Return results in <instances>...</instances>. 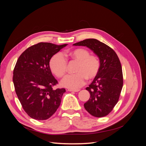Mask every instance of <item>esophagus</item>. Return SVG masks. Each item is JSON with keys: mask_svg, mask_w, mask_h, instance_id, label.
<instances>
[{"mask_svg": "<svg viewBox=\"0 0 146 146\" xmlns=\"http://www.w3.org/2000/svg\"><path fill=\"white\" fill-rule=\"evenodd\" d=\"M68 91H70V92H78L79 91H80V90H70V89H69V90H68Z\"/></svg>", "mask_w": 146, "mask_h": 146, "instance_id": "obj_1", "label": "esophagus"}]
</instances>
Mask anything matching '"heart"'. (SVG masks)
I'll return each instance as SVG.
<instances>
[{
  "instance_id": "obj_1",
  "label": "heart",
  "mask_w": 146,
  "mask_h": 146,
  "mask_svg": "<svg viewBox=\"0 0 146 146\" xmlns=\"http://www.w3.org/2000/svg\"><path fill=\"white\" fill-rule=\"evenodd\" d=\"M68 56L78 62L76 74L68 75L61 82L64 87L77 90L85 84L86 78L92 80L100 71V61L97 56L90 55V52L83 48H77L69 52ZM52 71L56 76L61 77L67 71L68 62L63 55L57 53L53 56L49 62Z\"/></svg>"
}]
</instances>
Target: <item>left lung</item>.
<instances>
[{
  "mask_svg": "<svg viewBox=\"0 0 146 146\" xmlns=\"http://www.w3.org/2000/svg\"><path fill=\"white\" fill-rule=\"evenodd\" d=\"M74 46H86L98 56L100 69L86 90L90 98L84 107L92 116L101 117L108 115L117 103L123 86L121 64L111 47L96 39H86Z\"/></svg>",
  "mask_w": 146,
  "mask_h": 146,
  "instance_id": "8db88e82",
  "label": "left lung"
}]
</instances>
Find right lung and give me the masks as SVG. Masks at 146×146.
Instances as JSON below:
<instances>
[{"label": "right lung", "instance_id": "1", "mask_svg": "<svg viewBox=\"0 0 146 146\" xmlns=\"http://www.w3.org/2000/svg\"><path fill=\"white\" fill-rule=\"evenodd\" d=\"M67 45L39 42L27 48L17 60L13 81L17 98L30 117L46 120L58 108L66 90L53 89L58 82L52 74L49 62Z\"/></svg>", "mask_w": 146, "mask_h": 146}]
</instances>
